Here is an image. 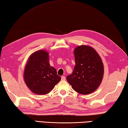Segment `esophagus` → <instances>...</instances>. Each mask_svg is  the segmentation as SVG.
Instances as JSON below:
<instances>
[{"instance_id": "34e87169", "label": "esophagus", "mask_w": 128, "mask_h": 128, "mask_svg": "<svg viewBox=\"0 0 128 128\" xmlns=\"http://www.w3.org/2000/svg\"><path fill=\"white\" fill-rule=\"evenodd\" d=\"M62 80H66V77L64 76H62Z\"/></svg>"}]
</instances>
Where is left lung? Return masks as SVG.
<instances>
[{"label": "left lung", "mask_w": 128, "mask_h": 128, "mask_svg": "<svg viewBox=\"0 0 128 128\" xmlns=\"http://www.w3.org/2000/svg\"><path fill=\"white\" fill-rule=\"evenodd\" d=\"M74 54L76 66L66 80L79 94H90L98 88L102 80L104 68L101 58L94 48L87 45L77 46Z\"/></svg>", "instance_id": "1"}]
</instances>
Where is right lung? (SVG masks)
<instances>
[{"label":"right lung","mask_w":128,"mask_h":128,"mask_svg":"<svg viewBox=\"0 0 128 128\" xmlns=\"http://www.w3.org/2000/svg\"><path fill=\"white\" fill-rule=\"evenodd\" d=\"M48 59V52L40 50L30 55L26 64L24 82L35 94H48L61 80L56 69L50 66Z\"/></svg>","instance_id":"right-lung-1"}]
</instances>
